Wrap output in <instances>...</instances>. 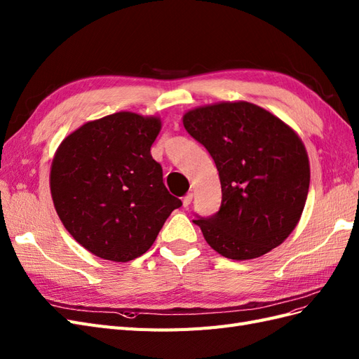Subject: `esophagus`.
Wrapping results in <instances>:
<instances>
[{
	"mask_svg": "<svg viewBox=\"0 0 359 359\" xmlns=\"http://www.w3.org/2000/svg\"><path fill=\"white\" fill-rule=\"evenodd\" d=\"M191 199H193V193H187V195L182 198V205H184V208H187V207L190 205Z\"/></svg>",
	"mask_w": 359,
	"mask_h": 359,
	"instance_id": "obj_1",
	"label": "esophagus"
}]
</instances>
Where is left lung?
<instances>
[{
    "label": "left lung",
    "instance_id": "obj_1",
    "mask_svg": "<svg viewBox=\"0 0 359 359\" xmlns=\"http://www.w3.org/2000/svg\"><path fill=\"white\" fill-rule=\"evenodd\" d=\"M184 128L216 163L222 205L193 220L222 257L252 259L292 234L309 189V160L299 135L275 114L246 101L189 110Z\"/></svg>",
    "mask_w": 359,
    "mask_h": 359
}]
</instances>
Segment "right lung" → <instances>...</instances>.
<instances>
[{
    "mask_svg": "<svg viewBox=\"0 0 359 359\" xmlns=\"http://www.w3.org/2000/svg\"><path fill=\"white\" fill-rule=\"evenodd\" d=\"M160 130L156 116L119 111L81 125L55 151L50 173L55 211L93 255L116 263L143 255L182 205L151 156Z\"/></svg>",
    "mask_w": 359,
    "mask_h": 359,
    "instance_id": "add662e5",
    "label": "right lung"
}]
</instances>
